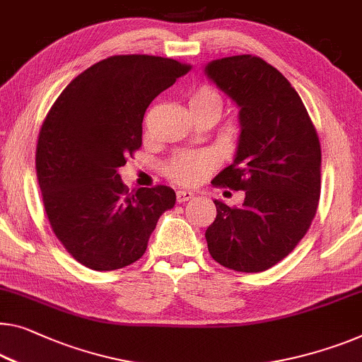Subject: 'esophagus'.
<instances>
[{"label": "esophagus", "instance_id": "34e87169", "mask_svg": "<svg viewBox=\"0 0 362 362\" xmlns=\"http://www.w3.org/2000/svg\"><path fill=\"white\" fill-rule=\"evenodd\" d=\"M195 197V193L192 190H177V202L179 203H185L188 199H192Z\"/></svg>", "mask_w": 362, "mask_h": 362}]
</instances>
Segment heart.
Returning a JSON list of instances; mask_svg holds the SVG:
<instances>
[{
  "label": "heart",
  "instance_id": "1",
  "mask_svg": "<svg viewBox=\"0 0 362 362\" xmlns=\"http://www.w3.org/2000/svg\"><path fill=\"white\" fill-rule=\"evenodd\" d=\"M193 115H213L219 118L224 107L223 93L211 84H202L188 99ZM218 159L209 151L198 153H177L165 163V175L180 185H193L202 182L214 170Z\"/></svg>",
  "mask_w": 362,
  "mask_h": 362
}]
</instances>
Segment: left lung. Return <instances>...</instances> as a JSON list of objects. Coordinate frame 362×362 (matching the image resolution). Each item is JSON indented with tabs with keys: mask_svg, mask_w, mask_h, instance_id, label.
<instances>
[{
	"mask_svg": "<svg viewBox=\"0 0 362 362\" xmlns=\"http://www.w3.org/2000/svg\"><path fill=\"white\" fill-rule=\"evenodd\" d=\"M204 71L240 107L235 159L213 185L245 192L240 208L214 199L208 250L234 272H265L296 249L315 218L319 134L289 81L260 57L221 58Z\"/></svg>",
	"mask_w": 362,
	"mask_h": 362,
	"instance_id": "left-lung-1",
	"label": "left lung"
}]
</instances>
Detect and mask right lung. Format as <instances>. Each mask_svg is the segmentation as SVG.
Instances as JSON below:
<instances>
[{
    "label": "right lung",
    "instance_id": "right-lung-1",
    "mask_svg": "<svg viewBox=\"0 0 362 362\" xmlns=\"http://www.w3.org/2000/svg\"><path fill=\"white\" fill-rule=\"evenodd\" d=\"M190 64L115 55L74 78L42 123L37 180L57 239L97 272L128 267L146 252L160 214L174 208L165 185L128 190L118 174L141 148L143 117Z\"/></svg>",
    "mask_w": 362,
    "mask_h": 362
}]
</instances>
